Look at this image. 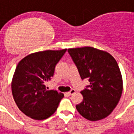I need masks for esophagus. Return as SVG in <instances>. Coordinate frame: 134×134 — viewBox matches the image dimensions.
Segmentation results:
<instances>
[{"mask_svg":"<svg viewBox=\"0 0 134 134\" xmlns=\"http://www.w3.org/2000/svg\"><path fill=\"white\" fill-rule=\"evenodd\" d=\"M76 92V90H74V89H72V90H70V91L69 92H67V94H68V95L69 96H70V95H71V94H74Z\"/></svg>","mask_w":134,"mask_h":134,"instance_id":"34e87169","label":"esophagus"}]
</instances>
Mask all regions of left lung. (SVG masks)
<instances>
[{
    "label": "left lung",
    "mask_w": 134,
    "mask_h": 134,
    "mask_svg": "<svg viewBox=\"0 0 134 134\" xmlns=\"http://www.w3.org/2000/svg\"><path fill=\"white\" fill-rule=\"evenodd\" d=\"M81 79L88 78L90 86L81 92L83 101L76 108L86 119L97 121L112 113L122 93L123 83L115 59L106 51L85 46L69 48Z\"/></svg>",
    "instance_id": "left-lung-1"
}]
</instances>
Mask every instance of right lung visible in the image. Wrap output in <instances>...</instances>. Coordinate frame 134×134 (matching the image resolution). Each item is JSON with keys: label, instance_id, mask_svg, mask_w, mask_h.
Wrapping results in <instances>:
<instances>
[{"label": "right lung", "instance_id": "right-lung-1", "mask_svg": "<svg viewBox=\"0 0 134 134\" xmlns=\"http://www.w3.org/2000/svg\"><path fill=\"white\" fill-rule=\"evenodd\" d=\"M46 50L33 53L18 63L12 81V92L19 110L30 118L41 120L51 116L64 97L45 83L53 76L55 67L66 52Z\"/></svg>", "mask_w": 134, "mask_h": 134}]
</instances>
